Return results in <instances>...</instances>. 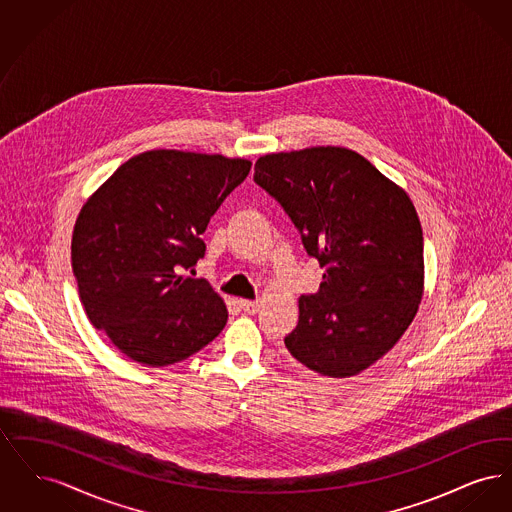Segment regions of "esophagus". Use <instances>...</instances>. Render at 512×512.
Returning a JSON list of instances; mask_svg holds the SVG:
<instances>
[{"label": "esophagus", "mask_w": 512, "mask_h": 512, "mask_svg": "<svg viewBox=\"0 0 512 512\" xmlns=\"http://www.w3.org/2000/svg\"><path fill=\"white\" fill-rule=\"evenodd\" d=\"M240 307L244 309L245 313H249V315H255V313L259 311L261 303H259V301H251V299H240Z\"/></svg>", "instance_id": "34e87169"}]
</instances>
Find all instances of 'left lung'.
Instances as JSON below:
<instances>
[{"instance_id": "8db88e82", "label": "left lung", "mask_w": 512, "mask_h": 512, "mask_svg": "<svg viewBox=\"0 0 512 512\" xmlns=\"http://www.w3.org/2000/svg\"><path fill=\"white\" fill-rule=\"evenodd\" d=\"M255 182L278 199L324 268L318 292L297 301L286 349L322 376L361 374L401 340L424 295L422 226L411 197L340 146L263 155Z\"/></svg>"}]
</instances>
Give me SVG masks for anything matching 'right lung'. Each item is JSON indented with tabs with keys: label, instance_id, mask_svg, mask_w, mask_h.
Returning a JSON list of instances; mask_svg holds the SVG:
<instances>
[{
	"label": "right lung",
	"instance_id": "right-lung-1",
	"mask_svg": "<svg viewBox=\"0 0 512 512\" xmlns=\"http://www.w3.org/2000/svg\"><path fill=\"white\" fill-rule=\"evenodd\" d=\"M251 161L151 149L122 163L82 205L71 261L90 322L128 359L180 363L222 332L228 311L205 280L180 274Z\"/></svg>",
	"mask_w": 512,
	"mask_h": 512
}]
</instances>
